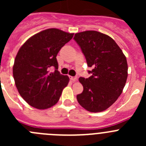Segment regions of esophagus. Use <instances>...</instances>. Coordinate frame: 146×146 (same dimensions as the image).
Wrapping results in <instances>:
<instances>
[{"label":"esophagus","instance_id":"esophagus-1","mask_svg":"<svg viewBox=\"0 0 146 146\" xmlns=\"http://www.w3.org/2000/svg\"><path fill=\"white\" fill-rule=\"evenodd\" d=\"M70 80L72 81V82H75V81H77V77H72V76H71Z\"/></svg>","mask_w":146,"mask_h":146}]
</instances>
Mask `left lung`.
I'll use <instances>...</instances> for the list:
<instances>
[{
	"label": "left lung",
	"instance_id": "obj_1",
	"mask_svg": "<svg viewBox=\"0 0 146 146\" xmlns=\"http://www.w3.org/2000/svg\"><path fill=\"white\" fill-rule=\"evenodd\" d=\"M92 70L88 78L80 77L83 91L77 95L81 106L91 113L102 112L116 101L128 76L126 56L109 36L96 31L75 33L74 37Z\"/></svg>",
	"mask_w": 146,
	"mask_h": 146
}]
</instances>
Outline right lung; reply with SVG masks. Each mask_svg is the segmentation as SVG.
<instances>
[{
	"label": "right lung",
	"mask_w": 146,
	"mask_h": 146,
	"mask_svg": "<svg viewBox=\"0 0 146 146\" xmlns=\"http://www.w3.org/2000/svg\"><path fill=\"white\" fill-rule=\"evenodd\" d=\"M73 36L49 28L33 35L20 48L13 66V76L18 92L31 106L44 110L58 102L69 78L58 70L56 56ZM53 67L55 71L50 72Z\"/></svg>",
	"instance_id": "add662e5"
}]
</instances>
